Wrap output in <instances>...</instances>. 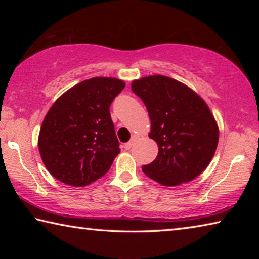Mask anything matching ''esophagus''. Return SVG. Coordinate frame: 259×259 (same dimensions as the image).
I'll return each instance as SVG.
<instances>
[{"label": "esophagus", "mask_w": 259, "mask_h": 259, "mask_svg": "<svg viewBox=\"0 0 259 259\" xmlns=\"http://www.w3.org/2000/svg\"><path fill=\"white\" fill-rule=\"evenodd\" d=\"M136 140H137V136H133V138H131L130 142L124 144V148H125V150H130V148L134 146V144L136 143Z\"/></svg>", "instance_id": "obj_1"}]
</instances>
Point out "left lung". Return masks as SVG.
<instances>
[{
    "instance_id": "obj_1",
    "label": "left lung",
    "mask_w": 259,
    "mask_h": 259,
    "mask_svg": "<svg viewBox=\"0 0 259 259\" xmlns=\"http://www.w3.org/2000/svg\"><path fill=\"white\" fill-rule=\"evenodd\" d=\"M151 119L148 137L159 147L156 159L143 165L147 177L163 186H178L196 178L216 152L219 130L207 103L184 83L150 75L131 83Z\"/></svg>"
}]
</instances>
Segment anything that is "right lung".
<instances>
[{"label": "right lung", "instance_id": "1", "mask_svg": "<svg viewBox=\"0 0 259 259\" xmlns=\"http://www.w3.org/2000/svg\"><path fill=\"white\" fill-rule=\"evenodd\" d=\"M124 87L119 78L93 77L72 87L50 107L37 145L55 178L83 187L108 171L120 153L109 106Z\"/></svg>", "mask_w": 259, "mask_h": 259}]
</instances>
